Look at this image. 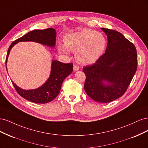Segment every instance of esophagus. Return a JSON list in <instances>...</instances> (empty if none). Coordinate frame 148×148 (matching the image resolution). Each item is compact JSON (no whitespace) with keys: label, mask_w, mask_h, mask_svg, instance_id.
Returning a JSON list of instances; mask_svg holds the SVG:
<instances>
[{"label":"esophagus","mask_w":148,"mask_h":148,"mask_svg":"<svg viewBox=\"0 0 148 148\" xmlns=\"http://www.w3.org/2000/svg\"><path fill=\"white\" fill-rule=\"evenodd\" d=\"M79 69V67L78 65H73V70L75 71H78Z\"/></svg>","instance_id":"obj_1"}]
</instances>
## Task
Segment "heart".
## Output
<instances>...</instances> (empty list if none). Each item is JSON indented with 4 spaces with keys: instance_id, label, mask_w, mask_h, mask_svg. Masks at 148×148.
Returning a JSON list of instances; mask_svg holds the SVG:
<instances>
[{
    "instance_id": "obj_1",
    "label": "heart",
    "mask_w": 148,
    "mask_h": 148,
    "mask_svg": "<svg viewBox=\"0 0 148 148\" xmlns=\"http://www.w3.org/2000/svg\"><path fill=\"white\" fill-rule=\"evenodd\" d=\"M65 44H58V50L68 55L75 52V57L79 63L91 64L96 62L104 53L107 44L104 35L91 29L66 35Z\"/></svg>"
}]
</instances>
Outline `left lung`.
<instances>
[{"label":"left lung","mask_w":148,"mask_h":148,"mask_svg":"<svg viewBox=\"0 0 148 148\" xmlns=\"http://www.w3.org/2000/svg\"><path fill=\"white\" fill-rule=\"evenodd\" d=\"M101 29L108 39L106 51L95 64L83 69L84 88L93 100L110 102L126 92L137 69V52L134 44L120 33Z\"/></svg>","instance_id":"8db88e82"}]
</instances>
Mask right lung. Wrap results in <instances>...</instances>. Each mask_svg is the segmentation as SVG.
<instances>
[{
	"instance_id": "1",
	"label": "right lung",
	"mask_w": 148,
	"mask_h": 148,
	"mask_svg": "<svg viewBox=\"0 0 148 148\" xmlns=\"http://www.w3.org/2000/svg\"><path fill=\"white\" fill-rule=\"evenodd\" d=\"M34 41L50 47H54L56 41V31L53 28L36 29L13 41L8 49L5 65L12 47L18 42ZM72 63L64 64L53 60L52 63L51 73L47 82L40 88L32 90H24L18 87L12 82V84L18 95L25 99L38 104H45L52 101L59 95L64 80L73 71ZM7 69V67H6Z\"/></svg>"
}]
</instances>
